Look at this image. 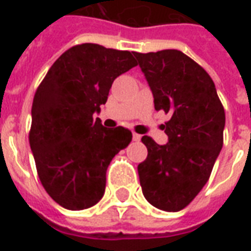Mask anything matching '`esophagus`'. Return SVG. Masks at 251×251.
I'll list each match as a JSON object with an SVG mask.
<instances>
[{
  "mask_svg": "<svg viewBox=\"0 0 251 251\" xmlns=\"http://www.w3.org/2000/svg\"><path fill=\"white\" fill-rule=\"evenodd\" d=\"M140 140H141V136L137 133H133V141H140Z\"/></svg>",
  "mask_w": 251,
  "mask_h": 251,
  "instance_id": "1",
  "label": "esophagus"
}]
</instances>
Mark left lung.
I'll list each match as a JSON object with an SVG mask.
<instances>
[{"mask_svg": "<svg viewBox=\"0 0 251 251\" xmlns=\"http://www.w3.org/2000/svg\"><path fill=\"white\" fill-rule=\"evenodd\" d=\"M133 55L152 90L154 109L172 114L163 125L165 145L141 138L148 149L137 168L142 194L158 210L176 212L210 179L223 147L225 109L210 75L181 51Z\"/></svg>", "mask_w": 251, "mask_h": 251, "instance_id": "left-lung-1", "label": "left lung"}]
</instances>
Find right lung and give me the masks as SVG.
<instances>
[{"mask_svg": "<svg viewBox=\"0 0 251 251\" xmlns=\"http://www.w3.org/2000/svg\"><path fill=\"white\" fill-rule=\"evenodd\" d=\"M136 66L131 52L86 43L67 50L36 90L30 149L47 194L67 210L102 199L110 161L130 144V130L107 129L94 114L115 77Z\"/></svg>", "mask_w": 251, "mask_h": 251, "instance_id": "right-lung-1", "label": "right lung"}]
</instances>
